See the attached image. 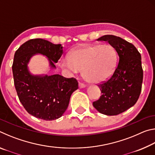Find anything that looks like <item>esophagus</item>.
Listing matches in <instances>:
<instances>
[{
    "instance_id": "34e87169",
    "label": "esophagus",
    "mask_w": 155,
    "mask_h": 155,
    "mask_svg": "<svg viewBox=\"0 0 155 155\" xmlns=\"http://www.w3.org/2000/svg\"><path fill=\"white\" fill-rule=\"evenodd\" d=\"M86 87L85 84H84L83 83H79V87L80 88H83V87Z\"/></svg>"
}]
</instances>
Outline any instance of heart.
Listing matches in <instances>:
<instances>
[{
  "mask_svg": "<svg viewBox=\"0 0 155 155\" xmlns=\"http://www.w3.org/2000/svg\"><path fill=\"white\" fill-rule=\"evenodd\" d=\"M117 53L111 45H87L72 51L69 57L63 58L62 66L72 72L83 70L88 82L100 83L107 81L115 72Z\"/></svg>",
  "mask_w": 155,
  "mask_h": 155,
  "instance_id": "b5f03b06",
  "label": "heart"
}]
</instances>
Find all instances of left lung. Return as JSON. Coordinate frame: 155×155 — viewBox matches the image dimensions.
<instances>
[{"label":"left lung","mask_w":155,"mask_h":155,"mask_svg":"<svg viewBox=\"0 0 155 155\" xmlns=\"http://www.w3.org/2000/svg\"><path fill=\"white\" fill-rule=\"evenodd\" d=\"M98 41H107L116 51L118 64L114 74L98 84L102 95L93 106L107 115H116L137 103L143 81L141 54L135 46L120 37L106 35Z\"/></svg>","instance_id":"obj_1"}]
</instances>
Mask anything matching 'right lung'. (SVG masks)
<instances>
[{"mask_svg": "<svg viewBox=\"0 0 155 155\" xmlns=\"http://www.w3.org/2000/svg\"><path fill=\"white\" fill-rule=\"evenodd\" d=\"M37 53L45 55L52 68H55L63 54L61 44L43 39L26 41L15 52L12 72L14 85L20 103L28 114L37 118L54 120L62 116L69 104L72 94L78 88L74 78L59 74L32 75L28 70L31 57Z\"/></svg>", "mask_w": 155, "mask_h": 155, "instance_id": "obj_1", "label": "right lung"}]
</instances>
